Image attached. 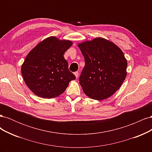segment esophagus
Instances as JSON below:
<instances>
[{"label":"esophagus","instance_id":"esophagus-1","mask_svg":"<svg viewBox=\"0 0 152 152\" xmlns=\"http://www.w3.org/2000/svg\"><path fill=\"white\" fill-rule=\"evenodd\" d=\"M74 75H75L76 78H77L78 77H79V72H74Z\"/></svg>","mask_w":152,"mask_h":152}]
</instances>
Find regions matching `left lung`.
Instances as JSON below:
<instances>
[{
  "mask_svg": "<svg viewBox=\"0 0 152 152\" xmlns=\"http://www.w3.org/2000/svg\"><path fill=\"white\" fill-rule=\"evenodd\" d=\"M85 66L79 83L89 98L103 100L120 88L125 80L127 63L121 49L103 38L79 44Z\"/></svg>",
  "mask_w": 152,
  "mask_h": 152,
  "instance_id": "1",
  "label": "left lung"
}]
</instances>
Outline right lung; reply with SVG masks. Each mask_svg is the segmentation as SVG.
I'll use <instances>...</instances> for the list:
<instances>
[{"instance_id":"add662e5","label":"right lung","mask_w":152,"mask_h":152,"mask_svg":"<svg viewBox=\"0 0 152 152\" xmlns=\"http://www.w3.org/2000/svg\"><path fill=\"white\" fill-rule=\"evenodd\" d=\"M72 45L71 41L50 37L27 55L21 66L22 75L26 86L37 96L57 97L66 90L69 82L75 79L63 56Z\"/></svg>"}]
</instances>
